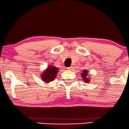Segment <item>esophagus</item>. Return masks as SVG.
Returning <instances> with one entry per match:
<instances>
[{"mask_svg":"<svg viewBox=\"0 0 129 129\" xmlns=\"http://www.w3.org/2000/svg\"><path fill=\"white\" fill-rule=\"evenodd\" d=\"M72 68H73V67H68V68H67V69L68 70H71V69H72Z\"/></svg>","mask_w":129,"mask_h":129,"instance_id":"esophagus-1","label":"esophagus"}]
</instances>
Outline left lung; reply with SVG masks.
I'll return each instance as SVG.
<instances>
[{
	"label": "left lung",
	"mask_w": 129,
	"mask_h": 129,
	"mask_svg": "<svg viewBox=\"0 0 129 129\" xmlns=\"http://www.w3.org/2000/svg\"><path fill=\"white\" fill-rule=\"evenodd\" d=\"M88 71H83V72H82V79H83L85 80V82H89V79H88L86 78L87 75H88Z\"/></svg>",
	"instance_id": "obj_1"
}]
</instances>
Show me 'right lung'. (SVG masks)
I'll return each mask as SVG.
<instances>
[{"instance_id": "add662e5", "label": "right lung", "mask_w": 129, "mask_h": 129, "mask_svg": "<svg viewBox=\"0 0 129 129\" xmlns=\"http://www.w3.org/2000/svg\"><path fill=\"white\" fill-rule=\"evenodd\" d=\"M58 69L56 67H48V68L46 70V71L43 72L41 75L43 81H46V82H50L51 81H54L57 76V72H58Z\"/></svg>"}]
</instances>
